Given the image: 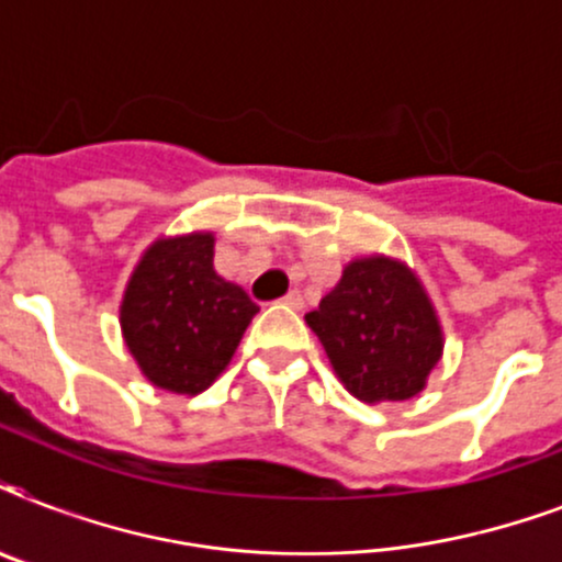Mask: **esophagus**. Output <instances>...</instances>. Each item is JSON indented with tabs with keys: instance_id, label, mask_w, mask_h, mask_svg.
Masks as SVG:
<instances>
[{
	"instance_id": "1",
	"label": "esophagus",
	"mask_w": 562,
	"mask_h": 562,
	"mask_svg": "<svg viewBox=\"0 0 562 562\" xmlns=\"http://www.w3.org/2000/svg\"><path fill=\"white\" fill-rule=\"evenodd\" d=\"M282 303H285V306L289 308H303V294H300V291H289V294H285V297H282Z\"/></svg>"
}]
</instances>
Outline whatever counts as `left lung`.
<instances>
[{
	"label": "left lung",
	"mask_w": 562,
	"mask_h": 562,
	"mask_svg": "<svg viewBox=\"0 0 562 562\" xmlns=\"http://www.w3.org/2000/svg\"><path fill=\"white\" fill-rule=\"evenodd\" d=\"M306 324L344 387L370 405L417 396L443 356V329L423 282L391 256L352 259Z\"/></svg>",
	"instance_id": "8db88e82"
}]
</instances>
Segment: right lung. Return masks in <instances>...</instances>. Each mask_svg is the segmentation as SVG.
<instances>
[{"mask_svg": "<svg viewBox=\"0 0 562 562\" xmlns=\"http://www.w3.org/2000/svg\"><path fill=\"white\" fill-rule=\"evenodd\" d=\"M212 247V233L157 238L127 280L122 338L145 379L162 391H206L259 312L245 289L215 273Z\"/></svg>", "mask_w": 562, "mask_h": 562, "instance_id": "right-lung-1", "label": "right lung"}]
</instances>
